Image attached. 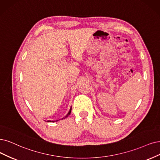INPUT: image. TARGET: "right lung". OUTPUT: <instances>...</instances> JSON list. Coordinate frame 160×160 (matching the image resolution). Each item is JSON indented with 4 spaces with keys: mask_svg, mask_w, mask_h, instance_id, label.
Listing matches in <instances>:
<instances>
[{
    "mask_svg": "<svg viewBox=\"0 0 160 160\" xmlns=\"http://www.w3.org/2000/svg\"><path fill=\"white\" fill-rule=\"evenodd\" d=\"M71 110H72V107H71V108H70V109L69 112H68V114H67V115L66 116H65L64 117H63L62 119H65V118H66V117H68V115H69L70 114V113H71ZM57 121H58V120H57ZM48 121V122H55V121Z\"/></svg>",
    "mask_w": 160,
    "mask_h": 160,
    "instance_id": "obj_1",
    "label": "right lung"
}]
</instances>
